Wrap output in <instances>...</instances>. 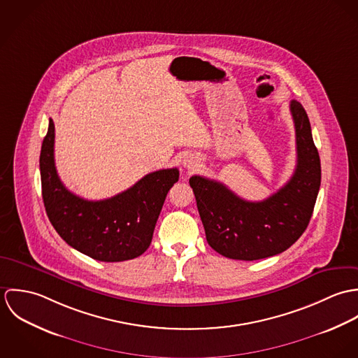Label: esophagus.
<instances>
[{
	"label": "esophagus",
	"instance_id": "34e87169",
	"mask_svg": "<svg viewBox=\"0 0 358 358\" xmlns=\"http://www.w3.org/2000/svg\"><path fill=\"white\" fill-rule=\"evenodd\" d=\"M183 166L185 168H187V169H194L197 165H199V159H197V157H194L193 154H189V155H186V157H183Z\"/></svg>",
	"mask_w": 358,
	"mask_h": 358
}]
</instances>
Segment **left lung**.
<instances>
[{
  "label": "left lung",
  "instance_id": "obj_1",
  "mask_svg": "<svg viewBox=\"0 0 358 358\" xmlns=\"http://www.w3.org/2000/svg\"><path fill=\"white\" fill-rule=\"evenodd\" d=\"M298 162L292 178L263 201H247L223 183L194 175V192L208 244L220 255L257 260L288 250L306 230L321 185V164L306 110L289 104Z\"/></svg>",
  "mask_w": 358,
  "mask_h": 358
}]
</instances>
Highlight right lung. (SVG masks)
I'll return each mask as SVG.
<instances>
[{"mask_svg":"<svg viewBox=\"0 0 358 358\" xmlns=\"http://www.w3.org/2000/svg\"><path fill=\"white\" fill-rule=\"evenodd\" d=\"M55 125L40 154L43 200L57 234L74 250L101 262H122L142 255L150 245L154 227L178 168L143 176L128 190L101 201L84 200L60 182L53 157Z\"/></svg>","mask_w":358,"mask_h":358,"instance_id":"1","label":"right lung"}]
</instances>
